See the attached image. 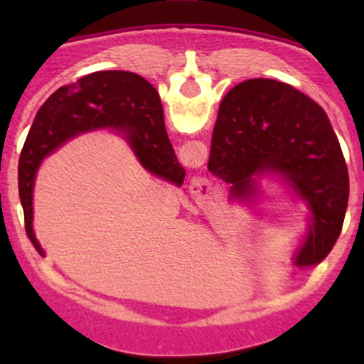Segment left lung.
<instances>
[{"mask_svg":"<svg viewBox=\"0 0 364 364\" xmlns=\"http://www.w3.org/2000/svg\"><path fill=\"white\" fill-rule=\"evenodd\" d=\"M208 171L229 183L232 200L253 203L263 178H275L308 210L296 265L327 257L344 224L349 173L325 111L303 92L250 78L225 94L212 136Z\"/></svg>","mask_w":364,"mask_h":364,"instance_id":"obj_1","label":"left lung"}]
</instances>
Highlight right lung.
<instances>
[{"label":"right lung","mask_w":364,"mask_h":364,"mask_svg":"<svg viewBox=\"0 0 364 364\" xmlns=\"http://www.w3.org/2000/svg\"><path fill=\"white\" fill-rule=\"evenodd\" d=\"M112 128L128 141L136 159L150 174L183 185L185 169L178 162L157 90L140 75L129 72H97L60 87L37 112L18 161V193L23 207L25 231L36 248L34 185L46 157L66 141Z\"/></svg>","instance_id":"obj_1"}]
</instances>
